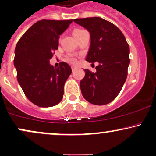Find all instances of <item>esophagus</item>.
I'll return each instance as SVG.
<instances>
[{
	"label": "esophagus",
	"instance_id": "esophagus-1",
	"mask_svg": "<svg viewBox=\"0 0 156 156\" xmlns=\"http://www.w3.org/2000/svg\"><path fill=\"white\" fill-rule=\"evenodd\" d=\"M71 68H72V70H73V71H74V70H76V69L77 68V67H76V66H72Z\"/></svg>",
	"mask_w": 156,
	"mask_h": 156
}]
</instances>
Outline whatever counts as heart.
Returning a JSON list of instances; mask_svg holds the SVG:
<instances>
[{
    "instance_id": "1",
    "label": "heart",
    "mask_w": 156,
    "mask_h": 156,
    "mask_svg": "<svg viewBox=\"0 0 156 156\" xmlns=\"http://www.w3.org/2000/svg\"><path fill=\"white\" fill-rule=\"evenodd\" d=\"M85 31H86L84 30V29H75V30L73 31L74 37H76V36H78V35H79L80 34H82V33L85 32ZM68 60L70 62H71V63H75V62H76V59L74 58H72V57H69V58H68Z\"/></svg>"
}]
</instances>
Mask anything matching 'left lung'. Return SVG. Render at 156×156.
<instances>
[{
    "label": "left lung",
    "instance_id": "8db88e82",
    "mask_svg": "<svg viewBox=\"0 0 156 156\" xmlns=\"http://www.w3.org/2000/svg\"><path fill=\"white\" fill-rule=\"evenodd\" d=\"M89 31L90 45L86 60L98 62L96 73L85 69L80 86L85 99L104 105L118 96L127 76L129 47L119 29L99 17L74 19ZM93 64V63H92Z\"/></svg>",
    "mask_w": 156,
    "mask_h": 156
}]
</instances>
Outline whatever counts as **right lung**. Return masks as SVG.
<instances>
[{
  "label": "right lung",
  "instance_id": "right-lung-1",
  "mask_svg": "<svg viewBox=\"0 0 156 156\" xmlns=\"http://www.w3.org/2000/svg\"><path fill=\"white\" fill-rule=\"evenodd\" d=\"M72 21H37L16 46L13 62L18 82L29 101L40 107L57 105L63 96L64 85L71 74V68L61 62L56 68L51 66L50 60L58 49L60 35Z\"/></svg>",
  "mask_w": 156,
  "mask_h": 156
}]
</instances>
